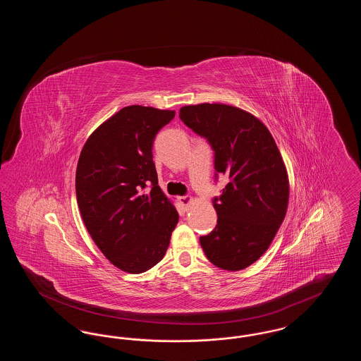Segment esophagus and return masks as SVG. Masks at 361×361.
<instances>
[{
	"label": "esophagus",
	"mask_w": 361,
	"mask_h": 361,
	"mask_svg": "<svg viewBox=\"0 0 361 361\" xmlns=\"http://www.w3.org/2000/svg\"><path fill=\"white\" fill-rule=\"evenodd\" d=\"M193 203V197L192 196H181L180 197V204L184 207L185 209H188L189 206Z\"/></svg>",
	"instance_id": "esophagus-1"
}]
</instances>
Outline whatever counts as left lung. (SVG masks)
<instances>
[{
	"mask_svg": "<svg viewBox=\"0 0 361 361\" xmlns=\"http://www.w3.org/2000/svg\"><path fill=\"white\" fill-rule=\"evenodd\" d=\"M180 119L207 137L215 171L228 178L214 200L218 224L200 245L215 267L245 269L268 250L286 218L290 181L283 157L265 124L237 106L185 105Z\"/></svg>",
	"mask_w": 361,
	"mask_h": 361,
	"instance_id": "1",
	"label": "left lung"
}]
</instances>
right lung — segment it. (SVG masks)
Listing matches in <instances>:
<instances>
[{"instance_id": "right-lung-1", "label": "right lung", "mask_w": 361, "mask_h": 361, "mask_svg": "<svg viewBox=\"0 0 361 361\" xmlns=\"http://www.w3.org/2000/svg\"><path fill=\"white\" fill-rule=\"evenodd\" d=\"M174 111L130 105L87 137L75 172L77 203L86 230L105 257L127 274H142L168 250L178 212L158 185L157 133ZM152 184V190L142 189Z\"/></svg>"}]
</instances>
